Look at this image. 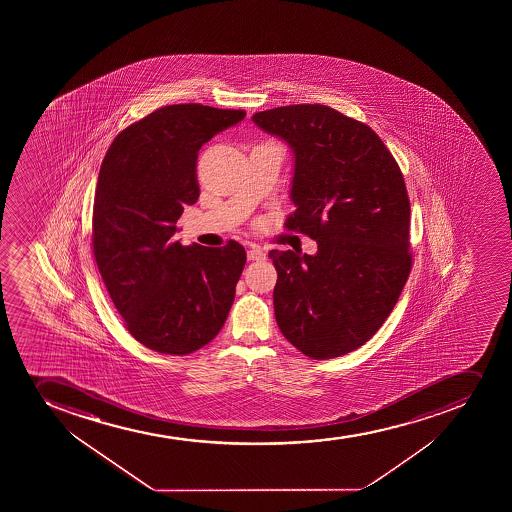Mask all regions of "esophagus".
I'll return each mask as SVG.
<instances>
[{"instance_id":"34e87169","label":"esophagus","mask_w":512,"mask_h":512,"mask_svg":"<svg viewBox=\"0 0 512 512\" xmlns=\"http://www.w3.org/2000/svg\"><path fill=\"white\" fill-rule=\"evenodd\" d=\"M247 259L252 262H259V260H265V252L260 247H250L247 252Z\"/></svg>"}]
</instances>
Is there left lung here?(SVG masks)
<instances>
[{"mask_svg":"<svg viewBox=\"0 0 512 512\" xmlns=\"http://www.w3.org/2000/svg\"><path fill=\"white\" fill-rule=\"evenodd\" d=\"M252 120L294 150L285 228L319 247L269 252L280 332L310 359L349 354L382 327L412 269L402 172L369 125L334 108L290 105Z\"/></svg>","mask_w":512,"mask_h":512,"instance_id":"left-lung-1","label":"left lung"}]
</instances>
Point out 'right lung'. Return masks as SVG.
Instances as JSON below:
<instances>
[{
	"mask_svg": "<svg viewBox=\"0 0 512 512\" xmlns=\"http://www.w3.org/2000/svg\"><path fill=\"white\" fill-rule=\"evenodd\" d=\"M243 118V110L168 105L118 133L103 158L93 255L128 332L160 354L212 342L235 299L245 248L235 240L183 247L173 233L183 205L200 195L198 150Z\"/></svg>",
	"mask_w": 512,
	"mask_h": 512,
	"instance_id": "right-lung-1",
	"label": "right lung"
}]
</instances>
